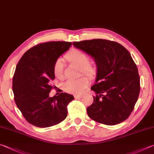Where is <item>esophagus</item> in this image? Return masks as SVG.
I'll list each match as a JSON object with an SVG mask.
<instances>
[{
	"instance_id": "1",
	"label": "esophagus",
	"mask_w": 154,
	"mask_h": 154,
	"mask_svg": "<svg viewBox=\"0 0 154 154\" xmlns=\"http://www.w3.org/2000/svg\"><path fill=\"white\" fill-rule=\"evenodd\" d=\"M82 95H74V98L75 99H80V98H82Z\"/></svg>"
}]
</instances>
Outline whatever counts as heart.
<instances>
[{
    "label": "heart",
    "instance_id": "b5f03b06",
    "mask_svg": "<svg viewBox=\"0 0 154 154\" xmlns=\"http://www.w3.org/2000/svg\"><path fill=\"white\" fill-rule=\"evenodd\" d=\"M67 60L73 64L80 67L81 72L87 76L92 78L97 73V67L95 63L89 62V56L82 51L74 49L66 55ZM53 74L57 79H61L63 77V65L61 59H58L53 66ZM88 80L87 77L82 76L75 80H69L64 84V89L74 94L82 93L88 85Z\"/></svg>",
    "mask_w": 154,
    "mask_h": 154
}]
</instances>
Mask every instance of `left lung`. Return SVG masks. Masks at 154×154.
<instances>
[{
    "label": "left lung",
    "mask_w": 154,
    "mask_h": 154,
    "mask_svg": "<svg viewBox=\"0 0 154 154\" xmlns=\"http://www.w3.org/2000/svg\"><path fill=\"white\" fill-rule=\"evenodd\" d=\"M73 45L92 57L97 66L95 82L91 87L97 96L87 109L88 116L106 125L127 119L140 92L138 69L130 53L119 43L104 39L74 42Z\"/></svg>",
    "instance_id": "8db88e82"
}]
</instances>
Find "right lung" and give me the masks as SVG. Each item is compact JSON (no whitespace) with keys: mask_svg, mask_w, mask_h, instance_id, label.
<instances>
[{"mask_svg":"<svg viewBox=\"0 0 154 154\" xmlns=\"http://www.w3.org/2000/svg\"><path fill=\"white\" fill-rule=\"evenodd\" d=\"M72 42H48L37 45L23 54L13 78V92L16 105L29 123L40 128L50 127L66 119L67 106L74 96L61 93L51 97L55 79L54 64L69 50Z\"/></svg>","mask_w":154,"mask_h":154,"instance_id":"1","label":"right lung"}]
</instances>
